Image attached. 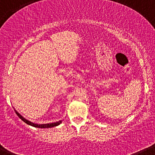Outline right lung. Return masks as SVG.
I'll use <instances>...</instances> for the list:
<instances>
[{"label":"right lung","instance_id":"obj_1","mask_svg":"<svg viewBox=\"0 0 155 155\" xmlns=\"http://www.w3.org/2000/svg\"><path fill=\"white\" fill-rule=\"evenodd\" d=\"M15 113H16L17 115H18V116L19 117V118L21 119L23 121H24L25 124H27L31 126V127H37V128H51V127H57V126H58L61 123H62V120H59V121L57 122H54V123H49V124H35L33 123V122H31L30 120H27V119H25L24 117L23 116V115H21L20 114L18 113V111H17L15 109Z\"/></svg>","mask_w":155,"mask_h":155}]
</instances>
